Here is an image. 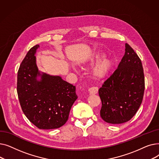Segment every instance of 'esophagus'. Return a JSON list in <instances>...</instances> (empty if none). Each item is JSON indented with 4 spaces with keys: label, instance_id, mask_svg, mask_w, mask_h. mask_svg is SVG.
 <instances>
[{
    "label": "esophagus",
    "instance_id": "obj_1",
    "mask_svg": "<svg viewBox=\"0 0 159 159\" xmlns=\"http://www.w3.org/2000/svg\"><path fill=\"white\" fill-rule=\"evenodd\" d=\"M98 88L97 87H91L89 88L88 89V91L90 95H95V94H97L98 93Z\"/></svg>",
    "mask_w": 159,
    "mask_h": 159
}]
</instances>
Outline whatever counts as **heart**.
<instances>
[{
    "label": "heart",
    "mask_w": 159,
    "mask_h": 159,
    "mask_svg": "<svg viewBox=\"0 0 159 159\" xmlns=\"http://www.w3.org/2000/svg\"><path fill=\"white\" fill-rule=\"evenodd\" d=\"M104 57V54L102 52H97L91 57L89 64L90 65H93L101 61ZM114 62L110 58H105L101 62H100L93 71V77L98 79H101L106 77L110 73L113 68Z\"/></svg>",
    "instance_id": "1"
}]
</instances>
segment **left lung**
I'll list each match as a JSON object with an SVG mask.
<instances>
[{
	"instance_id": "left-lung-1",
	"label": "left lung",
	"mask_w": 159,
	"mask_h": 159,
	"mask_svg": "<svg viewBox=\"0 0 159 159\" xmlns=\"http://www.w3.org/2000/svg\"><path fill=\"white\" fill-rule=\"evenodd\" d=\"M144 88L141 61L133 48L126 44L125 54L117 69L98 89L102 102L101 118L113 124L129 121L143 101Z\"/></svg>"
}]
</instances>
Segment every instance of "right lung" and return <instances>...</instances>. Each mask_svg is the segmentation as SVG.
Segmentation results:
<instances>
[{
	"mask_svg": "<svg viewBox=\"0 0 159 159\" xmlns=\"http://www.w3.org/2000/svg\"><path fill=\"white\" fill-rule=\"evenodd\" d=\"M39 45L32 47L20 64L17 75V94L23 113L39 129L61 127L69 117L77 98L75 86L59 76L40 74L35 54ZM40 76V81L36 79Z\"/></svg>",
	"mask_w": 159,
	"mask_h": 159,
	"instance_id": "right-lung-1",
	"label": "right lung"
}]
</instances>
